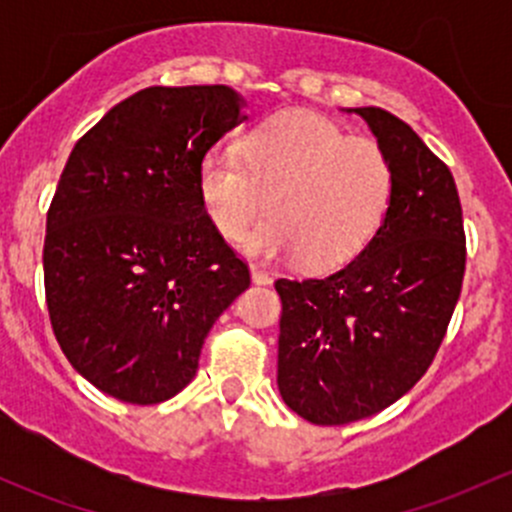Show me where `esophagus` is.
<instances>
[{
  "mask_svg": "<svg viewBox=\"0 0 512 512\" xmlns=\"http://www.w3.org/2000/svg\"><path fill=\"white\" fill-rule=\"evenodd\" d=\"M250 275H252V282H255V285H270V282H272L270 272L260 270V267H252Z\"/></svg>",
  "mask_w": 512,
  "mask_h": 512,
  "instance_id": "1",
  "label": "esophagus"
}]
</instances>
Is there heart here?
Wrapping results in <instances>:
<instances>
[{
    "mask_svg": "<svg viewBox=\"0 0 512 512\" xmlns=\"http://www.w3.org/2000/svg\"><path fill=\"white\" fill-rule=\"evenodd\" d=\"M198 193L210 223L225 240H245L262 260H292L307 270L347 265L379 230L391 195L394 165L366 136H347L337 123L287 111L242 138L240 156L213 148L198 165Z\"/></svg>",
    "mask_w": 512,
    "mask_h": 512,
    "instance_id": "obj_1",
    "label": "heart"
}]
</instances>
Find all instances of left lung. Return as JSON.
Masks as SVG:
<instances>
[{
  "mask_svg": "<svg viewBox=\"0 0 512 512\" xmlns=\"http://www.w3.org/2000/svg\"><path fill=\"white\" fill-rule=\"evenodd\" d=\"M394 165V195L369 245L317 280H277V386L294 414L342 426L399 401L446 337L466 272L456 180L414 128L349 108Z\"/></svg>",
  "mask_w": 512,
  "mask_h": 512,
  "instance_id": "left-lung-1",
  "label": "left lung"
}]
</instances>
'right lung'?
<instances>
[{"label":"right lung","instance_id":"right-lung-1","mask_svg":"<svg viewBox=\"0 0 512 512\" xmlns=\"http://www.w3.org/2000/svg\"><path fill=\"white\" fill-rule=\"evenodd\" d=\"M242 108L230 86H151L66 160L46 215V307L71 366L113 399L183 391L215 319L250 287L198 193L200 160Z\"/></svg>","mask_w":512,"mask_h":512}]
</instances>
